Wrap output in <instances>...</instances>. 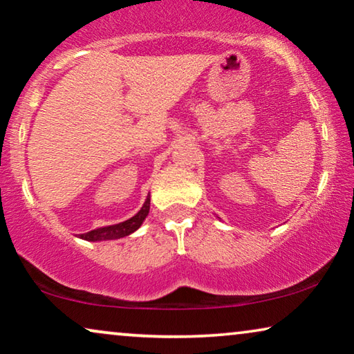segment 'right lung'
<instances>
[{"mask_svg": "<svg viewBox=\"0 0 354 354\" xmlns=\"http://www.w3.org/2000/svg\"><path fill=\"white\" fill-rule=\"evenodd\" d=\"M148 212H150V194H148L145 203L140 207V211L137 212L134 217L124 220L121 223H115V225H109V227H100L95 230H91L88 233L80 234L78 238L84 239V241H91V243H97V241H111V239H120L124 236H129L137 230L140 228V225L143 223V220L147 218Z\"/></svg>", "mask_w": 354, "mask_h": 354, "instance_id": "right-lung-1", "label": "right lung"}]
</instances>
